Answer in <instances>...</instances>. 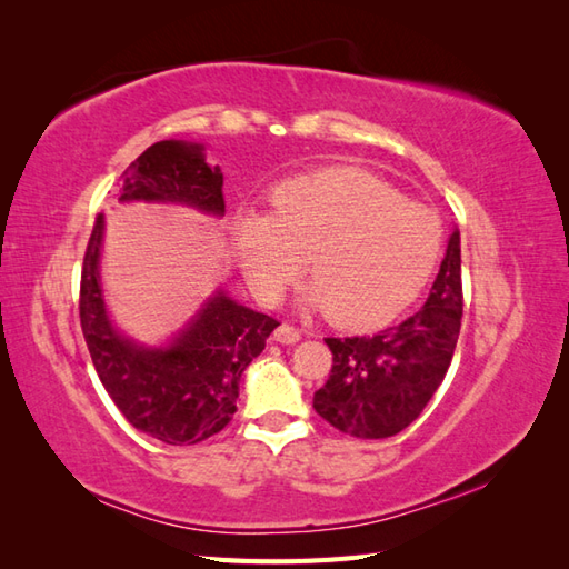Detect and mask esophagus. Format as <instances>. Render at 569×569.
Masks as SVG:
<instances>
[{"mask_svg": "<svg viewBox=\"0 0 569 569\" xmlns=\"http://www.w3.org/2000/svg\"><path fill=\"white\" fill-rule=\"evenodd\" d=\"M300 340V332L296 328H291L288 322H281L278 328L273 330V342H281V345H296Z\"/></svg>", "mask_w": 569, "mask_h": 569, "instance_id": "1", "label": "esophagus"}]
</instances>
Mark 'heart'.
<instances>
[{
	"instance_id": "b5f03b06",
	"label": "heart",
	"mask_w": 569,
	"mask_h": 569,
	"mask_svg": "<svg viewBox=\"0 0 569 569\" xmlns=\"http://www.w3.org/2000/svg\"><path fill=\"white\" fill-rule=\"evenodd\" d=\"M239 263L266 303L303 269V303L345 328L393 320L428 286L445 229L438 212L357 168L322 171L276 188L271 214L241 212Z\"/></svg>"
}]
</instances>
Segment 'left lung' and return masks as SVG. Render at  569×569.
<instances>
[{
  "label": "left lung",
  "mask_w": 569,
  "mask_h": 569,
  "mask_svg": "<svg viewBox=\"0 0 569 569\" xmlns=\"http://www.w3.org/2000/svg\"><path fill=\"white\" fill-rule=\"evenodd\" d=\"M462 328V257L450 234L430 296L416 316L365 337H328L332 371L312 398L340 432L381 440L413 422L438 391Z\"/></svg>",
  "instance_id": "obj_1"
}]
</instances>
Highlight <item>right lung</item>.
<instances>
[{
    "mask_svg": "<svg viewBox=\"0 0 569 569\" xmlns=\"http://www.w3.org/2000/svg\"><path fill=\"white\" fill-rule=\"evenodd\" d=\"M192 141H156L119 178V202L188 204L222 217V171ZM104 214H98L80 276V328L94 371L114 406L137 430L166 445H196L232 420L241 373L278 322L239 306L224 288L204 300L163 347H143L119 332L104 306L100 257Z\"/></svg>",
    "mask_w": 569,
    "mask_h": 569,
    "instance_id": "right-lung-1",
    "label": "right lung"
}]
</instances>
